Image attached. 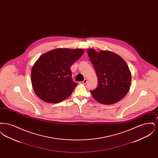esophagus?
<instances>
[{
    "mask_svg": "<svg viewBox=\"0 0 158 158\" xmlns=\"http://www.w3.org/2000/svg\"><path fill=\"white\" fill-rule=\"evenodd\" d=\"M88 82V80L86 79H84V81H83V82H81V83H83V84H85V83H86Z\"/></svg>",
    "mask_w": 158,
    "mask_h": 158,
    "instance_id": "obj_1",
    "label": "esophagus"
}]
</instances>
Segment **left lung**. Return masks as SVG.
<instances>
[{"mask_svg":"<svg viewBox=\"0 0 158 158\" xmlns=\"http://www.w3.org/2000/svg\"><path fill=\"white\" fill-rule=\"evenodd\" d=\"M98 77L97 88L90 93L98 102L111 105L120 101L130 88L131 75L127 64L120 56L110 51L87 50Z\"/></svg>","mask_w":158,"mask_h":158,"instance_id":"8db88e82","label":"left lung"}]
</instances>
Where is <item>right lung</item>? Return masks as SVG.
Wrapping results in <instances>:
<instances>
[{
  "label": "right lung",
  "mask_w": 158,
  "mask_h": 158,
  "mask_svg": "<svg viewBox=\"0 0 158 158\" xmlns=\"http://www.w3.org/2000/svg\"><path fill=\"white\" fill-rule=\"evenodd\" d=\"M83 53L80 48H57L41 55L31 73L32 88L38 97L52 104L69 97L77 86L72 79L70 67Z\"/></svg>",
  "instance_id": "add662e5"
}]
</instances>
